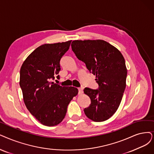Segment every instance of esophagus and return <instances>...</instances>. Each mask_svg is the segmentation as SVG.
<instances>
[{
  "instance_id": "obj_1",
  "label": "esophagus",
  "mask_w": 154,
  "mask_h": 154,
  "mask_svg": "<svg viewBox=\"0 0 154 154\" xmlns=\"http://www.w3.org/2000/svg\"><path fill=\"white\" fill-rule=\"evenodd\" d=\"M78 91H79V94H83V87L78 88Z\"/></svg>"
}]
</instances>
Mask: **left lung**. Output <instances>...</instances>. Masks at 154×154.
Listing matches in <instances>:
<instances>
[{
	"label": "left lung",
	"mask_w": 154,
	"mask_h": 154,
	"mask_svg": "<svg viewBox=\"0 0 154 154\" xmlns=\"http://www.w3.org/2000/svg\"><path fill=\"white\" fill-rule=\"evenodd\" d=\"M72 50L96 75L98 89H84L91 100L85 115L95 122L109 119L118 110L126 88L127 68L125 60L118 48L102 40H74Z\"/></svg>",
	"instance_id": "obj_1"
}]
</instances>
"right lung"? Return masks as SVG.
I'll use <instances>...</instances> for the list:
<instances>
[{"mask_svg":"<svg viewBox=\"0 0 154 154\" xmlns=\"http://www.w3.org/2000/svg\"><path fill=\"white\" fill-rule=\"evenodd\" d=\"M71 41L42 45L21 66L20 85L24 102L43 125L54 126L62 122L67 106L78 93L76 88L61 87L51 82L60 70V60L68 51Z\"/></svg>","mask_w":154,"mask_h":154,"instance_id":"right-lung-1","label":"right lung"}]
</instances>
